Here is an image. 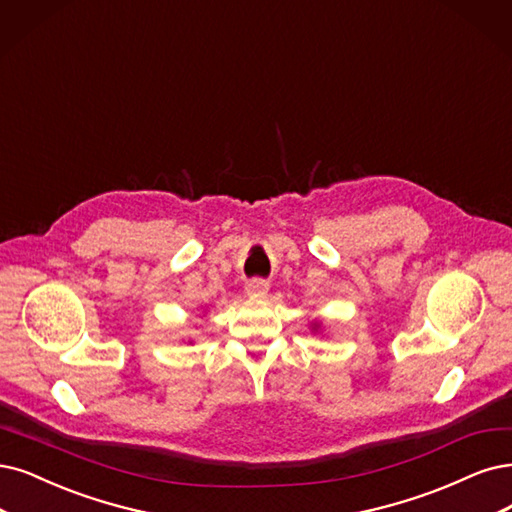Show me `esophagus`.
Here are the masks:
<instances>
[{
  "label": "esophagus",
  "mask_w": 512,
  "mask_h": 512,
  "mask_svg": "<svg viewBox=\"0 0 512 512\" xmlns=\"http://www.w3.org/2000/svg\"><path fill=\"white\" fill-rule=\"evenodd\" d=\"M244 291H246V295H251V297L261 299V297H266V295H268V291H270V282H268V280H259V278H255V280H251V282H246Z\"/></svg>",
  "instance_id": "34e87169"
}]
</instances>
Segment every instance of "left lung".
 I'll list each match as a JSON object with an SVG mask.
<instances>
[{
  "label": "left lung",
  "instance_id": "left-lung-1",
  "mask_svg": "<svg viewBox=\"0 0 512 512\" xmlns=\"http://www.w3.org/2000/svg\"><path fill=\"white\" fill-rule=\"evenodd\" d=\"M310 329H312V333H316V331L323 329V323H318V320H312V323H310Z\"/></svg>",
  "mask_w": 512,
  "mask_h": 512
}]
</instances>
